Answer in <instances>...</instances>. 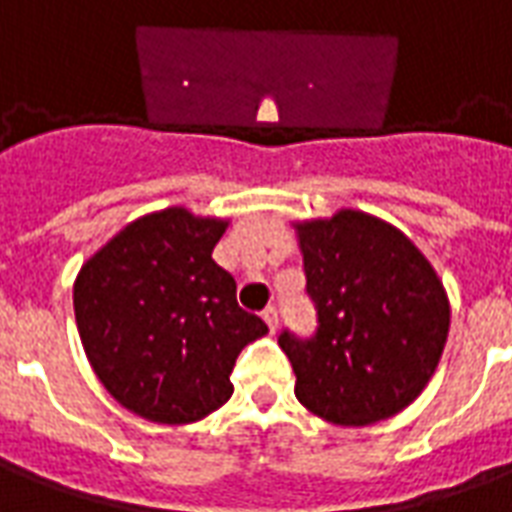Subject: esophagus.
Masks as SVG:
<instances>
[{
    "instance_id": "34e87169",
    "label": "esophagus",
    "mask_w": 512,
    "mask_h": 512,
    "mask_svg": "<svg viewBox=\"0 0 512 512\" xmlns=\"http://www.w3.org/2000/svg\"><path fill=\"white\" fill-rule=\"evenodd\" d=\"M263 321H266L268 329L274 332V329H277V323H279V310H277V307H266V310H263Z\"/></svg>"
}]
</instances>
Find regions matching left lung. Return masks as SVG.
<instances>
[{"label": "left lung", "mask_w": 512, "mask_h": 512, "mask_svg": "<svg viewBox=\"0 0 512 512\" xmlns=\"http://www.w3.org/2000/svg\"><path fill=\"white\" fill-rule=\"evenodd\" d=\"M318 329L279 334L296 397L334 425L395 417L428 386L450 332V301L425 255L397 227L343 208L296 222Z\"/></svg>", "instance_id": "1"}]
</instances>
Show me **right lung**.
<instances>
[{
  "instance_id": "add662e5",
  "label": "right lung",
  "mask_w": 512,
  "mask_h": 512,
  "mask_svg": "<svg viewBox=\"0 0 512 512\" xmlns=\"http://www.w3.org/2000/svg\"><path fill=\"white\" fill-rule=\"evenodd\" d=\"M224 219L164 208L126 224L79 271L73 312L98 381L136 417L186 425L233 395L244 345L268 332L213 263Z\"/></svg>"
}]
</instances>
